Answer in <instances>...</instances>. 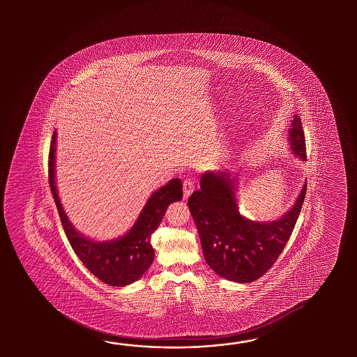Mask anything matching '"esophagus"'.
Instances as JSON below:
<instances>
[{"label":"esophagus","mask_w":357,"mask_h":357,"mask_svg":"<svg viewBox=\"0 0 357 357\" xmlns=\"http://www.w3.org/2000/svg\"><path fill=\"white\" fill-rule=\"evenodd\" d=\"M182 185H183L182 186L183 188V195L186 197H189L190 194L195 189V181L192 178H190V177L186 178Z\"/></svg>","instance_id":"34e87169"}]
</instances>
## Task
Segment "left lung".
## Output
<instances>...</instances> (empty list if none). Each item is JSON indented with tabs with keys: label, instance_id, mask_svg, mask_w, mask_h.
Returning a JSON list of instances; mask_svg holds the SVG:
<instances>
[{
	"label": "left lung",
	"instance_id": "obj_1",
	"mask_svg": "<svg viewBox=\"0 0 357 357\" xmlns=\"http://www.w3.org/2000/svg\"><path fill=\"white\" fill-rule=\"evenodd\" d=\"M289 148L306 160L301 119L295 114L289 130ZM236 178L227 171H206L200 189L189 197L205 261L229 281L249 283L266 273L280 257L296 225L306 194V182L294 206L280 220L257 222L238 212Z\"/></svg>",
	"mask_w": 357,
	"mask_h": 357
}]
</instances>
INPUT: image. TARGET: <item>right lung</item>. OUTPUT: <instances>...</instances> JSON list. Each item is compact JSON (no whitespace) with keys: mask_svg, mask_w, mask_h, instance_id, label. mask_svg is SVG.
Instances as JSON below:
<instances>
[{"mask_svg":"<svg viewBox=\"0 0 357 357\" xmlns=\"http://www.w3.org/2000/svg\"><path fill=\"white\" fill-rule=\"evenodd\" d=\"M56 135L54 130L48 157V180L68 243L85 268L98 280L114 287L131 284L152 266L154 250L151 236L160 226L168 205L181 200V180L172 178L154 191L128 234L111 241H94L76 231L61 205L54 175Z\"/></svg>","mask_w":357,"mask_h":357,"instance_id":"right-lung-1","label":"right lung"}]
</instances>
